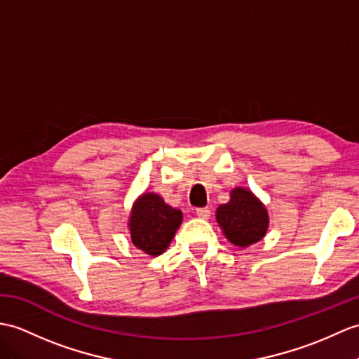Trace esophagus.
<instances>
[{
	"label": "esophagus",
	"mask_w": 359,
	"mask_h": 359,
	"mask_svg": "<svg viewBox=\"0 0 359 359\" xmlns=\"http://www.w3.org/2000/svg\"><path fill=\"white\" fill-rule=\"evenodd\" d=\"M196 215L198 219H210L211 210H210V208H197Z\"/></svg>",
	"instance_id": "34e87169"
}]
</instances>
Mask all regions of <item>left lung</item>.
Here are the masks:
<instances>
[{"instance_id":"left-lung-1","label":"left lung","mask_w":359,"mask_h":359,"mask_svg":"<svg viewBox=\"0 0 359 359\" xmlns=\"http://www.w3.org/2000/svg\"><path fill=\"white\" fill-rule=\"evenodd\" d=\"M215 219L224 237L240 248L260 241L269 226L264 205L246 188L232 189L229 202L217 208Z\"/></svg>"}]
</instances>
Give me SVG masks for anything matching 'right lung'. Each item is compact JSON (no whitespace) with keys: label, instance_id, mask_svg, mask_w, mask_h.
Wrapping results in <instances>:
<instances>
[{"label":"right lung","instance_id":"1","mask_svg":"<svg viewBox=\"0 0 359 359\" xmlns=\"http://www.w3.org/2000/svg\"><path fill=\"white\" fill-rule=\"evenodd\" d=\"M182 211L163 202L161 196L144 193L131 208V241L140 251L157 257L170 246L182 223Z\"/></svg>","mask_w":359,"mask_h":359}]
</instances>
